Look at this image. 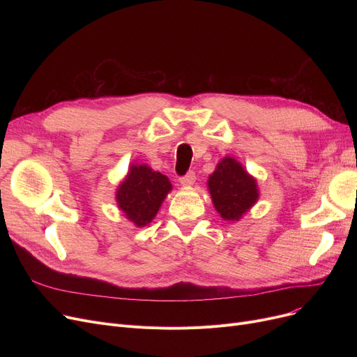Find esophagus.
<instances>
[{
    "label": "esophagus",
    "instance_id": "1",
    "mask_svg": "<svg viewBox=\"0 0 357 357\" xmlns=\"http://www.w3.org/2000/svg\"><path fill=\"white\" fill-rule=\"evenodd\" d=\"M182 186H192L195 183V174L194 172H188L183 178L179 179Z\"/></svg>",
    "mask_w": 357,
    "mask_h": 357
}]
</instances>
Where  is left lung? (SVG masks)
<instances>
[{
  "label": "left lung",
  "instance_id": "left-lung-1",
  "mask_svg": "<svg viewBox=\"0 0 357 357\" xmlns=\"http://www.w3.org/2000/svg\"><path fill=\"white\" fill-rule=\"evenodd\" d=\"M207 186L215 211L226 221H240L260 195L256 178L231 156H224L217 163Z\"/></svg>",
  "mask_w": 357,
  "mask_h": 357
}]
</instances>
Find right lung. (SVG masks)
Wrapping results in <instances>:
<instances>
[{"label": "right lung", "instance_id": "right-lung-1", "mask_svg": "<svg viewBox=\"0 0 357 357\" xmlns=\"http://www.w3.org/2000/svg\"><path fill=\"white\" fill-rule=\"evenodd\" d=\"M171 191L172 183L167 176L144 163H131L116 190V202L126 218L142 229L152 222Z\"/></svg>", "mask_w": 357, "mask_h": 357}]
</instances>
